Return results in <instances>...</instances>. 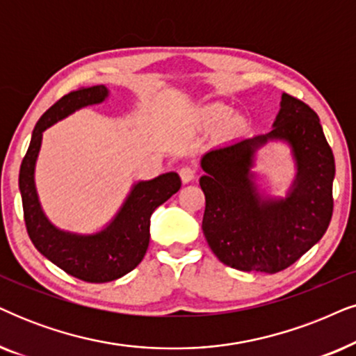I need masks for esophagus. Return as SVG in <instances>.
I'll use <instances>...</instances> for the list:
<instances>
[{"instance_id": "1", "label": "esophagus", "mask_w": 356, "mask_h": 356, "mask_svg": "<svg viewBox=\"0 0 356 356\" xmlns=\"http://www.w3.org/2000/svg\"><path fill=\"white\" fill-rule=\"evenodd\" d=\"M179 177H181V181L184 184L191 183L193 179L196 178V168L189 167V165H186V167H181V168H179Z\"/></svg>"}]
</instances>
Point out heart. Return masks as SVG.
I'll use <instances>...</instances> for the list:
<instances>
[{
	"label": "heart",
	"mask_w": 356,
	"mask_h": 356,
	"mask_svg": "<svg viewBox=\"0 0 356 356\" xmlns=\"http://www.w3.org/2000/svg\"><path fill=\"white\" fill-rule=\"evenodd\" d=\"M216 114H218L219 118H225V116H227V111H225L224 108H219L218 111H216Z\"/></svg>",
	"instance_id": "b5f03b06"
}]
</instances>
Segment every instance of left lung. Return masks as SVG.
Segmentation results:
<instances>
[{
    "label": "left lung",
    "mask_w": 356,
    "mask_h": 356,
    "mask_svg": "<svg viewBox=\"0 0 356 356\" xmlns=\"http://www.w3.org/2000/svg\"><path fill=\"white\" fill-rule=\"evenodd\" d=\"M288 143L297 177L284 198L261 195L254 183L256 150L268 141ZM206 196L202 232L224 265L278 273L298 261L325 234L334 211L335 160L319 116L283 93L268 134L212 149L201 159Z\"/></svg>",
    "instance_id": "left-lung-1"
}]
</instances>
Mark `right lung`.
Segmentation results:
<instances>
[{"mask_svg":"<svg viewBox=\"0 0 356 356\" xmlns=\"http://www.w3.org/2000/svg\"><path fill=\"white\" fill-rule=\"evenodd\" d=\"M108 96V88L98 85L58 99L37 121L19 170L26 229L34 247L65 273L88 283H108L136 268L149 248L152 212L181 188V179L175 172L136 183L113 220L95 234L68 232L50 222L40 207L34 181L42 134L75 111L103 103Z\"/></svg>","mask_w":356,"mask_h":356,"instance_id":"obj_1","label":"right lung"}]
</instances>
